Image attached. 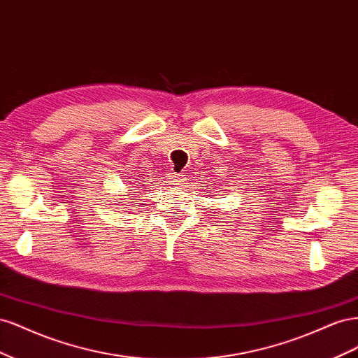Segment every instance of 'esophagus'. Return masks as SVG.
Listing matches in <instances>:
<instances>
[{"mask_svg": "<svg viewBox=\"0 0 358 358\" xmlns=\"http://www.w3.org/2000/svg\"><path fill=\"white\" fill-rule=\"evenodd\" d=\"M180 183H183V176L173 173V175L170 176V185H180Z\"/></svg>", "mask_w": 358, "mask_h": 358, "instance_id": "34e87169", "label": "esophagus"}]
</instances>
